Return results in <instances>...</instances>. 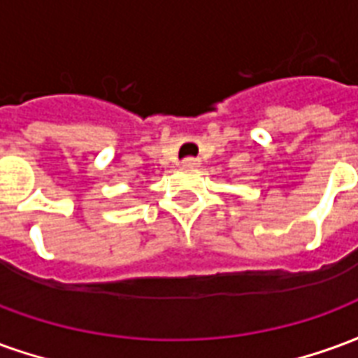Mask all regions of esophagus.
Wrapping results in <instances>:
<instances>
[{"label":"esophagus","mask_w":358,"mask_h":358,"mask_svg":"<svg viewBox=\"0 0 358 358\" xmlns=\"http://www.w3.org/2000/svg\"><path fill=\"white\" fill-rule=\"evenodd\" d=\"M199 164H201V161H199V159H195V157H187V159L182 161V166H186V169H197Z\"/></svg>","instance_id":"esophagus-1"}]
</instances>
